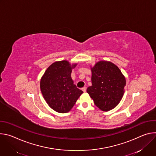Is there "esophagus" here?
Wrapping results in <instances>:
<instances>
[{
	"label": "esophagus",
	"instance_id": "1",
	"mask_svg": "<svg viewBox=\"0 0 156 156\" xmlns=\"http://www.w3.org/2000/svg\"><path fill=\"white\" fill-rule=\"evenodd\" d=\"M82 91H83V92H86V87H83L82 88Z\"/></svg>",
	"mask_w": 156,
	"mask_h": 156
}]
</instances>
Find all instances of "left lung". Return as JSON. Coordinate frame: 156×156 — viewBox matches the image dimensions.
I'll use <instances>...</instances> for the list:
<instances>
[{"instance_id":"1","label":"left lung","mask_w":156,"mask_h":156,"mask_svg":"<svg viewBox=\"0 0 156 156\" xmlns=\"http://www.w3.org/2000/svg\"><path fill=\"white\" fill-rule=\"evenodd\" d=\"M92 85L87 93L102 111L115 108L124 94L126 80L118 66L108 61H99L91 68Z\"/></svg>"}]
</instances>
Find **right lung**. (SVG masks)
Returning a JSON list of instances; mask_svg holds the SVG:
<instances>
[{
    "instance_id": "add662e5",
    "label": "right lung",
    "mask_w": 156,
    "mask_h": 156,
    "mask_svg": "<svg viewBox=\"0 0 156 156\" xmlns=\"http://www.w3.org/2000/svg\"><path fill=\"white\" fill-rule=\"evenodd\" d=\"M76 63L62 60L51 65L41 78V91L49 106L59 113H66L72 108L83 93L73 84L72 70Z\"/></svg>"
}]
</instances>
